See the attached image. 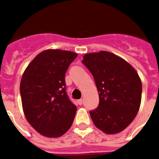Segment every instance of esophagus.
<instances>
[{"instance_id":"34e87169","label":"esophagus","mask_w":159,"mask_h":159,"mask_svg":"<svg viewBox=\"0 0 159 159\" xmlns=\"http://www.w3.org/2000/svg\"><path fill=\"white\" fill-rule=\"evenodd\" d=\"M83 102H84L83 99H79V100H77V102H78L79 105H82L83 104Z\"/></svg>"}]
</instances>
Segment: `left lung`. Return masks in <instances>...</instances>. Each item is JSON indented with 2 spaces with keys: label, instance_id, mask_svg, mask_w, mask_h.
Returning <instances> with one entry per match:
<instances>
[{
  "label": "left lung",
  "instance_id": "1",
  "mask_svg": "<svg viewBox=\"0 0 159 159\" xmlns=\"http://www.w3.org/2000/svg\"><path fill=\"white\" fill-rule=\"evenodd\" d=\"M83 64L95 80L99 102L90 116L97 128L116 134L130 124L139 110L142 82L126 60L101 51L84 55Z\"/></svg>",
  "mask_w": 159,
  "mask_h": 159
}]
</instances>
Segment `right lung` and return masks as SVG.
<instances>
[{
	"instance_id": "1",
	"label": "right lung",
	"mask_w": 159,
	"mask_h": 159,
	"mask_svg": "<svg viewBox=\"0 0 159 159\" xmlns=\"http://www.w3.org/2000/svg\"><path fill=\"white\" fill-rule=\"evenodd\" d=\"M77 56L48 49L38 54L22 75L20 92L25 116L45 137L63 135L73 123L77 108L66 92L65 73Z\"/></svg>"
}]
</instances>
